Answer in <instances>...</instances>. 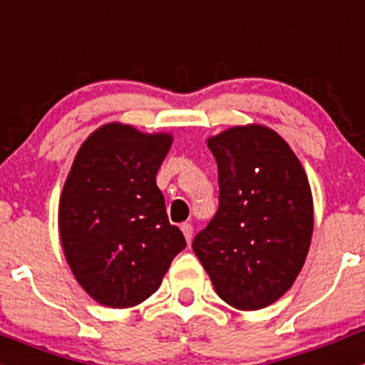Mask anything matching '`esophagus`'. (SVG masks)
Wrapping results in <instances>:
<instances>
[{
  "label": "esophagus",
  "instance_id": "obj_1",
  "mask_svg": "<svg viewBox=\"0 0 365 365\" xmlns=\"http://www.w3.org/2000/svg\"><path fill=\"white\" fill-rule=\"evenodd\" d=\"M180 230L185 234L186 237V243H192V237H193V227L190 222H185V225H180Z\"/></svg>",
  "mask_w": 365,
  "mask_h": 365
}]
</instances>
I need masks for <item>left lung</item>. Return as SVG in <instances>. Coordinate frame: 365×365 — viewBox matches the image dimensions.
Segmentation results:
<instances>
[{
  "label": "left lung",
  "mask_w": 365,
  "mask_h": 365,
  "mask_svg": "<svg viewBox=\"0 0 365 365\" xmlns=\"http://www.w3.org/2000/svg\"><path fill=\"white\" fill-rule=\"evenodd\" d=\"M219 172V208L192 248L222 302L257 311L282 298L311 247L307 173L267 125H234L206 140Z\"/></svg>",
  "instance_id": "left-lung-1"
}]
</instances>
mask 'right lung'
Segmentation results:
<instances>
[{"label":"right lung","instance_id":"add662e5","mask_svg":"<svg viewBox=\"0 0 365 365\" xmlns=\"http://www.w3.org/2000/svg\"><path fill=\"white\" fill-rule=\"evenodd\" d=\"M170 133H143L120 122L83 140L63 185L58 230L74 278L100 305L133 307L163 283L186 247L170 225L157 172Z\"/></svg>","mask_w":365,"mask_h":365}]
</instances>
